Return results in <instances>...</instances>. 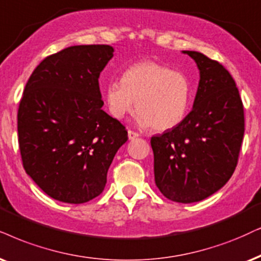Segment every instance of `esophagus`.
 Masks as SVG:
<instances>
[{
  "instance_id": "34e87169",
  "label": "esophagus",
  "mask_w": 261,
  "mask_h": 261,
  "mask_svg": "<svg viewBox=\"0 0 261 261\" xmlns=\"http://www.w3.org/2000/svg\"><path fill=\"white\" fill-rule=\"evenodd\" d=\"M127 136H128V140H135V138L140 136V134L135 133V131H133V130H128L127 131Z\"/></svg>"
}]
</instances>
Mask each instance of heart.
<instances>
[{
  "instance_id": "b5f03b06",
  "label": "heart",
  "mask_w": 261,
  "mask_h": 261,
  "mask_svg": "<svg viewBox=\"0 0 261 261\" xmlns=\"http://www.w3.org/2000/svg\"><path fill=\"white\" fill-rule=\"evenodd\" d=\"M108 111L121 119L134 110L142 126L169 130L183 120L190 102V84L178 71L156 61L144 60L128 66L121 81H112L105 90Z\"/></svg>"
}]
</instances>
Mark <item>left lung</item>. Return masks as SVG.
<instances>
[{
	"label": "left lung",
	"instance_id": "left-lung-1",
	"mask_svg": "<svg viewBox=\"0 0 261 261\" xmlns=\"http://www.w3.org/2000/svg\"><path fill=\"white\" fill-rule=\"evenodd\" d=\"M193 110L177 126L150 138L155 184L174 202H197L218 191L236 169L245 134L239 89L229 71L199 51Z\"/></svg>",
	"mask_w": 261,
	"mask_h": 261
}]
</instances>
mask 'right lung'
Listing matches in <instances>:
<instances>
[{
    "label": "right lung",
    "instance_id": "1",
    "mask_svg": "<svg viewBox=\"0 0 261 261\" xmlns=\"http://www.w3.org/2000/svg\"><path fill=\"white\" fill-rule=\"evenodd\" d=\"M113 51L106 44L68 47L45 58L26 83L18 110L22 166L61 202L100 195L127 141L124 125L102 110L98 78Z\"/></svg>",
    "mask_w": 261,
    "mask_h": 261
}]
</instances>
